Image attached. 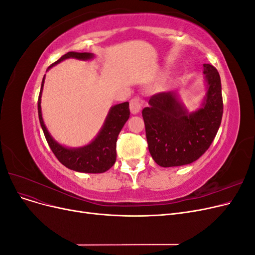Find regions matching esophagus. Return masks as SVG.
<instances>
[{
  "instance_id": "34e87169",
  "label": "esophagus",
  "mask_w": 255,
  "mask_h": 255,
  "mask_svg": "<svg viewBox=\"0 0 255 255\" xmlns=\"http://www.w3.org/2000/svg\"><path fill=\"white\" fill-rule=\"evenodd\" d=\"M143 104V100L140 98H134L130 100L129 102V110L132 112V114L136 115L140 112L141 106Z\"/></svg>"
}]
</instances>
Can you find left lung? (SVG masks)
I'll return each mask as SVG.
<instances>
[{"label": "left lung", "mask_w": 255, "mask_h": 255, "mask_svg": "<svg viewBox=\"0 0 255 255\" xmlns=\"http://www.w3.org/2000/svg\"><path fill=\"white\" fill-rule=\"evenodd\" d=\"M206 94L201 107L189 113L175 92L150 98L142 110L145 136L152 158L160 167L192 163L210 148L223 113L220 75L214 66L203 65Z\"/></svg>", "instance_id": "1"}]
</instances>
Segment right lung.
Returning <instances> with one entry per match:
<instances>
[{
  "mask_svg": "<svg viewBox=\"0 0 255 255\" xmlns=\"http://www.w3.org/2000/svg\"><path fill=\"white\" fill-rule=\"evenodd\" d=\"M67 58H76L81 60H89L94 58L92 53H79V52H68L65 55L61 56L57 61L52 64L47 71L50 69L59 64ZM44 78L41 83L40 94L38 98V116H39L40 126L42 128L43 134L45 136L52 152L54 155L61 164L66 166L71 170L85 173H102L112 168L117 157L116 152V142L117 138L122 129L123 126L129 118V109L128 102L114 105L109 112V115L105 119L102 128L100 129L97 137L87 145L81 146V148H67V146L58 143L49 133V130L45 128V125L42 119L41 114V94L43 89Z\"/></svg>",
  "mask_w": 255,
  "mask_h": 255,
  "instance_id": "1",
  "label": "right lung"
}]
</instances>
